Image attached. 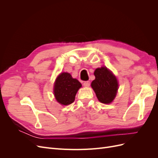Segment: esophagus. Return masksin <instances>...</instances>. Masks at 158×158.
I'll list each match as a JSON object with an SVG mask.
<instances>
[{"label":"esophagus","instance_id":"esophagus-1","mask_svg":"<svg viewBox=\"0 0 158 158\" xmlns=\"http://www.w3.org/2000/svg\"><path fill=\"white\" fill-rule=\"evenodd\" d=\"M90 85V82L89 81H85L84 82V85L85 87H89Z\"/></svg>","mask_w":158,"mask_h":158}]
</instances>
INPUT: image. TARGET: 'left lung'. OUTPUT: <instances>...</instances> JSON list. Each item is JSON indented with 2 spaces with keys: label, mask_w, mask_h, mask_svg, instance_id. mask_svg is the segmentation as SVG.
I'll list each match as a JSON object with an SVG mask.
<instances>
[{
  "label": "left lung",
  "mask_w": 158,
  "mask_h": 158,
  "mask_svg": "<svg viewBox=\"0 0 158 158\" xmlns=\"http://www.w3.org/2000/svg\"><path fill=\"white\" fill-rule=\"evenodd\" d=\"M94 75L95 78L92 81L91 86L98 100L102 103H111L115 98L118 88L116 76L106 66L95 69Z\"/></svg>",
  "instance_id": "left-lung-1"
}]
</instances>
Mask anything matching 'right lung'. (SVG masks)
<instances>
[{
	"label": "right lung",
	"mask_w": 158,
	"mask_h": 158,
	"mask_svg": "<svg viewBox=\"0 0 158 158\" xmlns=\"http://www.w3.org/2000/svg\"><path fill=\"white\" fill-rule=\"evenodd\" d=\"M82 84L78 80L73 78L68 73H62L56 78L54 84V95L60 104L68 106L74 102L78 90Z\"/></svg>",
	"instance_id": "right-lung-1"
}]
</instances>
